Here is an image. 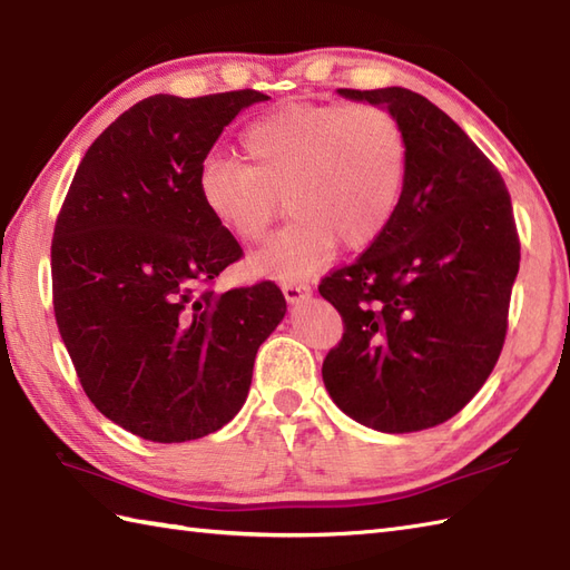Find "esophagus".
Here are the masks:
<instances>
[{
    "label": "esophagus",
    "mask_w": 570,
    "mask_h": 570,
    "mask_svg": "<svg viewBox=\"0 0 570 570\" xmlns=\"http://www.w3.org/2000/svg\"><path fill=\"white\" fill-rule=\"evenodd\" d=\"M282 292H284L288 304H298V301H304L306 296H311V286L306 282H284Z\"/></svg>",
    "instance_id": "1"
}]
</instances>
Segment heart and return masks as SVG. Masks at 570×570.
Returning <instances> with one entry per match:
<instances>
[{"label":"heart","mask_w":570,"mask_h":570,"mask_svg":"<svg viewBox=\"0 0 570 570\" xmlns=\"http://www.w3.org/2000/svg\"><path fill=\"white\" fill-rule=\"evenodd\" d=\"M245 161L210 156L198 171L203 208L239 242H262L282 208L292 220L249 266L276 278L308 276L337 239L365 249L402 200L406 131L380 105L288 102L259 115L239 137Z\"/></svg>","instance_id":"heart-1"}]
</instances>
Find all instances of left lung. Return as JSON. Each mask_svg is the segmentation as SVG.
<instances>
[{"label":"left lung","mask_w":570,"mask_h":570,"mask_svg":"<svg viewBox=\"0 0 570 570\" xmlns=\"http://www.w3.org/2000/svg\"><path fill=\"white\" fill-rule=\"evenodd\" d=\"M337 92L396 115L409 168L390 227L321 278L343 318L323 382L370 429L423 431L455 416L500 360L519 272L512 200L494 164L423 95Z\"/></svg>","instance_id":"8db88e82"}]
</instances>
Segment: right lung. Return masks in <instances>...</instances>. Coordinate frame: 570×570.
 I'll return each mask as SVG.
<instances>
[{"instance_id":"right-lung-1","label":"right lung","mask_w":570,"mask_h":570,"mask_svg":"<svg viewBox=\"0 0 570 570\" xmlns=\"http://www.w3.org/2000/svg\"><path fill=\"white\" fill-rule=\"evenodd\" d=\"M259 90L151 95L90 144L51 242L53 311L90 402L156 443L233 419L259 345L286 313L274 282L215 292L242 257L198 196V171Z\"/></svg>"}]
</instances>
